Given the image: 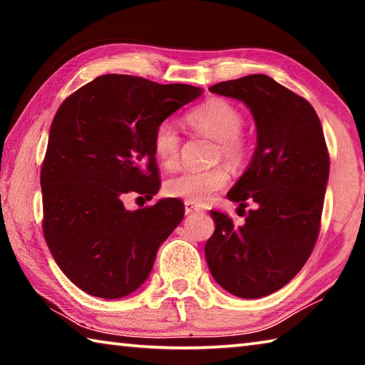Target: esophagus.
<instances>
[{
    "instance_id": "1",
    "label": "esophagus",
    "mask_w": 365,
    "mask_h": 365,
    "mask_svg": "<svg viewBox=\"0 0 365 365\" xmlns=\"http://www.w3.org/2000/svg\"><path fill=\"white\" fill-rule=\"evenodd\" d=\"M197 211H201L200 206L195 205V202H191V201H185V212L191 214V212H197Z\"/></svg>"
}]
</instances>
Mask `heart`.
I'll return each instance as SVG.
<instances>
[{
  "mask_svg": "<svg viewBox=\"0 0 365 365\" xmlns=\"http://www.w3.org/2000/svg\"><path fill=\"white\" fill-rule=\"evenodd\" d=\"M188 122L197 130L217 140L215 158H222L228 164H242L248 154V143L240 133L243 128V115L225 100H209L200 104L188 114ZM154 156L165 169L174 168L180 153V135L174 122H159L151 138ZM228 183V172L215 165L205 170H182L170 177L164 185L165 193L185 201L207 202Z\"/></svg>",
  "mask_w": 365,
  "mask_h": 365,
  "instance_id": "obj_1",
  "label": "heart"
}]
</instances>
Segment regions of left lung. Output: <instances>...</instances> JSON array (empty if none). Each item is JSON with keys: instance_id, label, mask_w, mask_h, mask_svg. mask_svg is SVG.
I'll return each instance as SVG.
<instances>
[{"instance_id": "8db88e82", "label": "left lung", "mask_w": 365, "mask_h": 365, "mask_svg": "<svg viewBox=\"0 0 365 365\" xmlns=\"http://www.w3.org/2000/svg\"><path fill=\"white\" fill-rule=\"evenodd\" d=\"M209 91L250 108L257 146L227 193L245 224L211 211L215 230L206 242V261L228 293L262 298L285 287L316 246L330 172L324 130L309 101L264 73L215 83ZM246 199L257 202L248 215Z\"/></svg>"}]
</instances>
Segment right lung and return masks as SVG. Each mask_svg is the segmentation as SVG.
Segmentation results:
<instances>
[{"instance_id": "add662e5", "label": "right lung", "mask_w": 365, "mask_h": 365, "mask_svg": "<svg viewBox=\"0 0 365 365\" xmlns=\"http://www.w3.org/2000/svg\"><path fill=\"white\" fill-rule=\"evenodd\" d=\"M201 93L108 73L59 106L40 175L43 235L59 269L85 293L104 299L133 293L182 222L177 197L137 211H127L123 197L158 193L154 128Z\"/></svg>"}]
</instances>
